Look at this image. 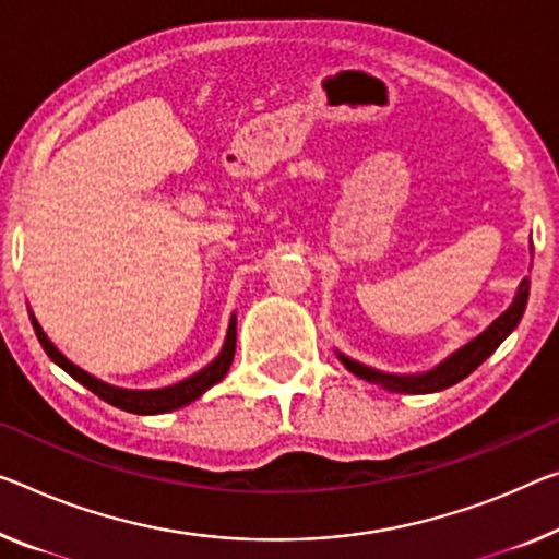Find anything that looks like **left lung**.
I'll return each mask as SVG.
<instances>
[{
    "label": "left lung",
    "mask_w": 559,
    "mask_h": 559,
    "mask_svg": "<svg viewBox=\"0 0 559 559\" xmlns=\"http://www.w3.org/2000/svg\"><path fill=\"white\" fill-rule=\"evenodd\" d=\"M527 295H530V280L525 277L520 282L518 295H514L512 305L504 309V312L497 317V320L489 324L483 334H477V337L467 342L465 347L452 352L444 362H440L435 369H429V372H423V374H390V372H380V369H372L362 362H357V359H349L342 355V352H337V357L352 374L359 377V380L382 384V388L390 392L429 394V392L448 390V388H452V384H457L460 380H465L467 374L475 372V369L483 365L497 347L502 345L504 337H508V334L518 328L522 314H525Z\"/></svg>",
    "instance_id": "obj_1"
}]
</instances>
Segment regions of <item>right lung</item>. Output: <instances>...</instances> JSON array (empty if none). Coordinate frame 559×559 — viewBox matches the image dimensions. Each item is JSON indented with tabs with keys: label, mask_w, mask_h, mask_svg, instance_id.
I'll list each match as a JSON object with an SVG mask.
<instances>
[{
	"label": "right lung",
	"mask_w": 559,
	"mask_h": 559,
	"mask_svg": "<svg viewBox=\"0 0 559 559\" xmlns=\"http://www.w3.org/2000/svg\"><path fill=\"white\" fill-rule=\"evenodd\" d=\"M29 317H32V328H34V332H37L39 345L45 347L51 362L62 367L67 374L74 377L76 382L84 384L90 392L97 394L99 400H105V402H109V405H115L124 412H132V415H162V412L179 409V407L190 405V402H194L197 397H202V394L210 388H214V384L225 380L231 359H235V347H237V317L231 314L222 352L217 355V359H212V362L204 369H200V372L187 377V380L177 382V384H169V388H162V390H124V388H115V384L102 382L94 374L84 372L82 367L70 362L62 352L51 345L45 330L39 328L37 317H34L32 312H29Z\"/></svg>",
	"instance_id": "1"
}]
</instances>
